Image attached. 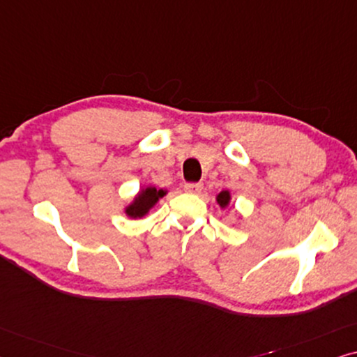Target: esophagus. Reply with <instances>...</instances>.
<instances>
[{"label": "esophagus", "mask_w": 357, "mask_h": 357, "mask_svg": "<svg viewBox=\"0 0 357 357\" xmlns=\"http://www.w3.org/2000/svg\"><path fill=\"white\" fill-rule=\"evenodd\" d=\"M202 184L201 183H188L184 184V191L189 194H201L202 192Z\"/></svg>", "instance_id": "esophagus-1"}]
</instances>
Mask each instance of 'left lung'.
Returning <instances> with one entry per match:
<instances>
[{
  "instance_id": "8db88e82",
  "label": "left lung",
  "mask_w": 357,
  "mask_h": 357,
  "mask_svg": "<svg viewBox=\"0 0 357 357\" xmlns=\"http://www.w3.org/2000/svg\"><path fill=\"white\" fill-rule=\"evenodd\" d=\"M215 201H217V204H218V207L222 208H227L228 206H230V202H231V194H230V191H222V192H218L217 196H215Z\"/></svg>"
}]
</instances>
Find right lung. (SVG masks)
Masks as SVG:
<instances>
[{
  "instance_id": "add662e5",
  "label": "right lung",
  "mask_w": 357,
  "mask_h": 357,
  "mask_svg": "<svg viewBox=\"0 0 357 357\" xmlns=\"http://www.w3.org/2000/svg\"><path fill=\"white\" fill-rule=\"evenodd\" d=\"M168 191L166 189H156L155 186H144L140 191L135 194L134 199L123 207V212L129 218H144L149 215L151 208H153L161 197H165Z\"/></svg>"
}]
</instances>
